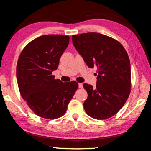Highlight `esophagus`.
<instances>
[{"label":"esophagus","mask_w":151,"mask_h":151,"mask_svg":"<svg viewBox=\"0 0 151 151\" xmlns=\"http://www.w3.org/2000/svg\"><path fill=\"white\" fill-rule=\"evenodd\" d=\"M78 87L80 88H83V83H78Z\"/></svg>","instance_id":"obj_1"}]
</instances>
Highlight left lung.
Segmentation results:
<instances>
[{
    "mask_svg": "<svg viewBox=\"0 0 151 151\" xmlns=\"http://www.w3.org/2000/svg\"><path fill=\"white\" fill-rule=\"evenodd\" d=\"M74 47L89 68L97 67L96 87L84 84L88 93L86 114L97 119L114 116L124 105L131 91V65L125 49L113 38L90 32L72 36Z\"/></svg>",
    "mask_w": 151,
    "mask_h": 151,
    "instance_id": "left-lung-1",
    "label": "left lung"
}]
</instances>
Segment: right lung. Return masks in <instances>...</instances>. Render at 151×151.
<instances>
[{
    "label": "right lung",
    "mask_w": 151,
    "mask_h": 151,
    "mask_svg": "<svg viewBox=\"0 0 151 151\" xmlns=\"http://www.w3.org/2000/svg\"><path fill=\"white\" fill-rule=\"evenodd\" d=\"M68 43V35H42L24 47L18 60L16 78L20 94L43 118L63 116L78 87L75 81L64 83L52 75Z\"/></svg>",
    "instance_id": "1"
}]
</instances>
